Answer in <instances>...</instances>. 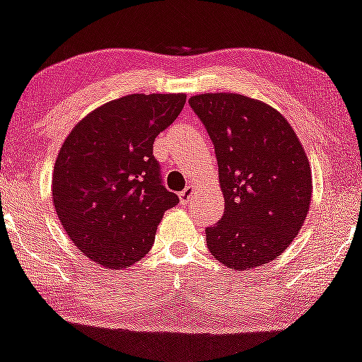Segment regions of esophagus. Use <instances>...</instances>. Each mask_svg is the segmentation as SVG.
Wrapping results in <instances>:
<instances>
[{
  "label": "esophagus",
  "instance_id": "esophagus-1",
  "mask_svg": "<svg viewBox=\"0 0 362 362\" xmlns=\"http://www.w3.org/2000/svg\"><path fill=\"white\" fill-rule=\"evenodd\" d=\"M194 194H195V187L194 185L185 187V189L180 192V202L182 204H189L190 200H192Z\"/></svg>",
  "mask_w": 362,
  "mask_h": 362
}]
</instances>
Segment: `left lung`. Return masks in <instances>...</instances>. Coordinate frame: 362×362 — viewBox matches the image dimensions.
<instances>
[{"instance_id": "8db88e82", "label": "left lung", "mask_w": 362, "mask_h": 362, "mask_svg": "<svg viewBox=\"0 0 362 362\" xmlns=\"http://www.w3.org/2000/svg\"><path fill=\"white\" fill-rule=\"evenodd\" d=\"M214 143L224 216L206 229L212 256L234 272L263 267L308 214L312 168L293 128L269 104L234 93L189 99Z\"/></svg>"}]
</instances>
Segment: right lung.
<instances>
[{"label": "right lung", "mask_w": 362, "mask_h": 362, "mask_svg": "<svg viewBox=\"0 0 362 362\" xmlns=\"http://www.w3.org/2000/svg\"><path fill=\"white\" fill-rule=\"evenodd\" d=\"M187 95L129 94L95 107L57 155L52 200L71 241L99 267L138 263L178 197L162 185L153 141L184 110Z\"/></svg>", "instance_id": "1"}]
</instances>
